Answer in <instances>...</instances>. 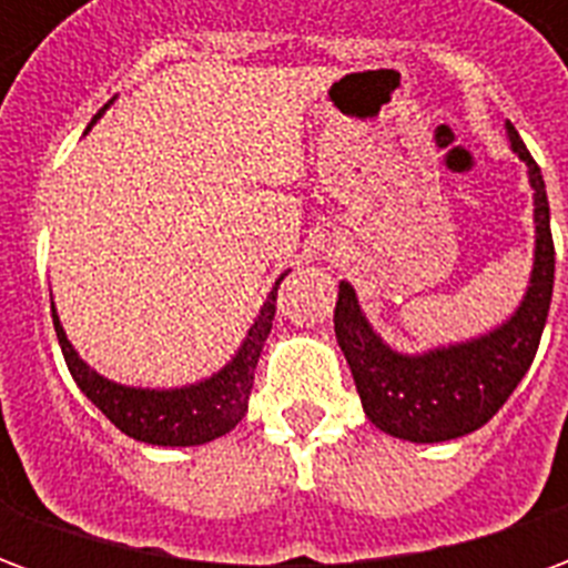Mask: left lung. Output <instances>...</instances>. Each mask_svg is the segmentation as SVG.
Listing matches in <instances>:
<instances>
[{"instance_id": "1", "label": "left lung", "mask_w": 568, "mask_h": 568, "mask_svg": "<svg viewBox=\"0 0 568 568\" xmlns=\"http://www.w3.org/2000/svg\"><path fill=\"white\" fill-rule=\"evenodd\" d=\"M514 154L529 166L536 200V261L520 307L496 332L456 346L402 356L383 344L362 316L356 288L341 283L334 334L353 371L362 407L374 426L414 444L463 438L496 417L536 358L554 295V236L545 179L514 124H505Z\"/></svg>"}]
</instances>
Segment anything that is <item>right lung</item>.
Wrapping results in <instances>:
<instances>
[{"instance_id": "obj_1", "label": "right lung", "mask_w": 568, "mask_h": 568, "mask_svg": "<svg viewBox=\"0 0 568 568\" xmlns=\"http://www.w3.org/2000/svg\"><path fill=\"white\" fill-rule=\"evenodd\" d=\"M103 112H97L91 124H97V118ZM283 276L273 285V292L264 301L258 320L248 328L246 341L236 349V356L219 374H212L210 381L182 386V389H133V386H121V383L100 377L72 349L63 325L57 320L54 304H51L57 341H60V349L67 358L69 374L79 383L81 393L88 395L93 405L100 407L105 417L130 438L158 444V447H194V444L222 438L246 417L255 365H258L261 346L271 334L273 313H276V288L283 283Z\"/></svg>"}]
</instances>
